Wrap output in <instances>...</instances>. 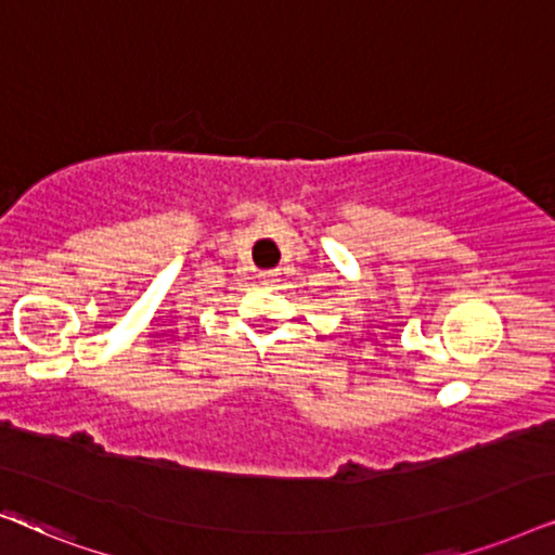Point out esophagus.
<instances>
[{"label":"esophagus","mask_w":555,"mask_h":555,"mask_svg":"<svg viewBox=\"0 0 555 555\" xmlns=\"http://www.w3.org/2000/svg\"><path fill=\"white\" fill-rule=\"evenodd\" d=\"M276 279H279L276 271H263V273H261V282L269 284V286H271L273 282H276Z\"/></svg>","instance_id":"obj_1"}]
</instances>
